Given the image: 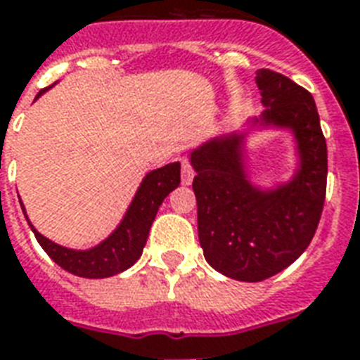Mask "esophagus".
I'll list each match as a JSON object with an SVG mask.
<instances>
[{"instance_id":"1","label":"esophagus","mask_w":360,"mask_h":360,"mask_svg":"<svg viewBox=\"0 0 360 360\" xmlns=\"http://www.w3.org/2000/svg\"><path fill=\"white\" fill-rule=\"evenodd\" d=\"M181 166H183V169H181V183L183 185H191L192 179H194V168H192V164L186 158H183Z\"/></svg>"}]
</instances>
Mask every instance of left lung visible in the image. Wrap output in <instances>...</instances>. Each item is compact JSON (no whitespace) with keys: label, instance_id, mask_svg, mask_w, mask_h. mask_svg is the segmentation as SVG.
<instances>
[{"label":"left lung","instance_id":"obj_1","mask_svg":"<svg viewBox=\"0 0 360 360\" xmlns=\"http://www.w3.org/2000/svg\"><path fill=\"white\" fill-rule=\"evenodd\" d=\"M263 121L291 127L301 169L290 185L259 192L246 181L239 136L220 138L192 153L198 236L207 263L243 282H259L295 262L318 230L327 192V143L314 97L276 70L256 76Z\"/></svg>","mask_w":360,"mask_h":360}]
</instances>
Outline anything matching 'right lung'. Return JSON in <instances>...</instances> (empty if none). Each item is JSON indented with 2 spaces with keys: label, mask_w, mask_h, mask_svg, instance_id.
I'll list each match as a JSON object with an SVG mask.
<instances>
[{
  "label": "right lung",
  "mask_w": 360,
  "mask_h": 360,
  "mask_svg": "<svg viewBox=\"0 0 360 360\" xmlns=\"http://www.w3.org/2000/svg\"><path fill=\"white\" fill-rule=\"evenodd\" d=\"M46 89L48 87H44L42 91H39V95ZM179 162L166 164L164 168H158L151 174H147L143 183L136 192L134 200L130 203L127 217L123 219L120 228L104 243H101L91 250L82 252L63 248V246L48 240L46 237H42L33 226H30L37 240H39V245L61 269L76 274V276H84V278L114 276L117 273H123L124 269H129L130 265L138 262V257L141 256V250L146 246L153 220L157 217L158 207L162 205L164 198L179 186ZM22 211H24V205H22Z\"/></svg>",
  "instance_id": "obj_1"
}]
</instances>
